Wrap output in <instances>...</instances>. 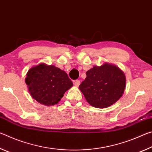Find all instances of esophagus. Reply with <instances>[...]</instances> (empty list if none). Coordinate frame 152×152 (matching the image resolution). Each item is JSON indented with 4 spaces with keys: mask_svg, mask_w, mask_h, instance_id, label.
Wrapping results in <instances>:
<instances>
[{
    "mask_svg": "<svg viewBox=\"0 0 152 152\" xmlns=\"http://www.w3.org/2000/svg\"><path fill=\"white\" fill-rule=\"evenodd\" d=\"M80 84V81L78 80H76L74 82V85L76 86H78Z\"/></svg>",
    "mask_w": 152,
    "mask_h": 152,
    "instance_id": "obj_1",
    "label": "esophagus"
}]
</instances>
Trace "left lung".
Instances as JSON below:
<instances>
[{"label":"left lung","mask_w":152,"mask_h":152,"mask_svg":"<svg viewBox=\"0 0 152 152\" xmlns=\"http://www.w3.org/2000/svg\"><path fill=\"white\" fill-rule=\"evenodd\" d=\"M86 78L79 86L92 107L107 108L119 100L124 92L126 78L119 67L104 63L86 72Z\"/></svg>","instance_id":"obj_1"}]
</instances>
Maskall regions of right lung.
Here are the masks:
<instances>
[{
    "mask_svg": "<svg viewBox=\"0 0 152 152\" xmlns=\"http://www.w3.org/2000/svg\"><path fill=\"white\" fill-rule=\"evenodd\" d=\"M25 83L31 96L46 106L58 104L64 93L73 86L65 72L43 63L29 69Z\"/></svg>",
    "mask_w": 152,
    "mask_h": 152,
    "instance_id": "right-lung-1",
    "label": "right lung"
}]
</instances>
